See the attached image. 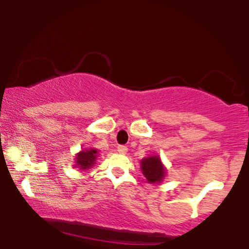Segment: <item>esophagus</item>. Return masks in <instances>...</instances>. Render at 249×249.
Here are the masks:
<instances>
[{"mask_svg":"<svg viewBox=\"0 0 249 249\" xmlns=\"http://www.w3.org/2000/svg\"><path fill=\"white\" fill-rule=\"evenodd\" d=\"M118 152L121 153V154H125V153L128 152V147H127V146H124V145H119L118 146Z\"/></svg>","mask_w":249,"mask_h":249,"instance_id":"1","label":"esophagus"}]
</instances>
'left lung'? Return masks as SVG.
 I'll use <instances>...</instances> for the list:
<instances>
[{
    "mask_svg": "<svg viewBox=\"0 0 249 249\" xmlns=\"http://www.w3.org/2000/svg\"><path fill=\"white\" fill-rule=\"evenodd\" d=\"M141 169L149 183L161 182L166 173L159 155H152L142 159L141 161Z\"/></svg>",
    "mask_w": 249,
    "mask_h": 249,
    "instance_id": "left-lung-1",
    "label": "left lung"
}]
</instances>
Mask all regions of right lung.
<instances>
[{"label":"right lung","instance_id":"add662e5","mask_svg":"<svg viewBox=\"0 0 249 249\" xmlns=\"http://www.w3.org/2000/svg\"><path fill=\"white\" fill-rule=\"evenodd\" d=\"M98 156L97 149L89 148V149H84L78 153L76 155V166L80 170H87L90 169L91 166H94L95 162H96Z\"/></svg>","mask_w":249,"mask_h":249}]
</instances>
